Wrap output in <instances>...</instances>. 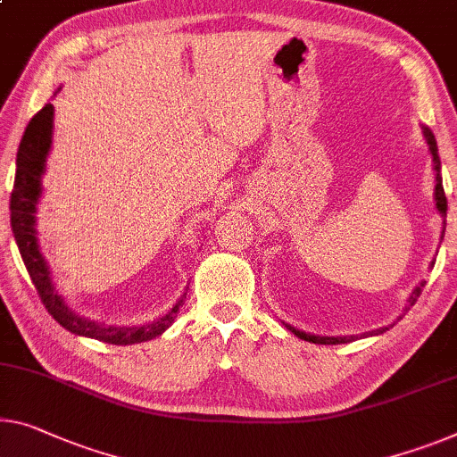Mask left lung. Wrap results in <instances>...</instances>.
<instances>
[{
	"instance_id": "8db88e82",
	"label": "left lung",
	"mask_w": 457,
	"mask_h": 457,
	"mask_svg": "<svg viewBox=\"0 0 457 457\" xmlns=\"http://www.w3.org/2000/svg\"><path fill=\"white\" fill-rule=\"evenodd\" d=\"M425 138H427V145H429L431 155H433V161H435V171H437V175H435V179H437V186H435V200H437V210H439V212L445 214V212H447V198H445L444 184H441V175H439L441 163H439V157H437V143H435V137L431 135L429 129H425ZM433 265H435V263H433ZM423 287H425V284H420V286L415 287V292L411 294V298H409L411 306L415 304L417 298L420 296V292H423ZM286 327L290 328V331H292L294 335L300 337V339L311 341V343H319V345H339V343H349V341L355 339V337H317V335L302 333V331H298V328H294V327H290V325H286ZM384 331H386V328H378V331H371V333L378 335V333H384Z\"/></svg>"
}]
</instances>
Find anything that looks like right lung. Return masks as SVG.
Masks as SVG:
<instances>
[{"label": "right lung", "mask_w": 457, "mask_h": 457, "mask_svg": "<svg viewBox=\"0 0 457 457\" xmlns=\"http://www.w3.org/2000/svg\"><path fill=\"white\" fill-rule=\"evenodd\" d=\"M53 135V104H45V108L38 110L28 122L24 137L20 140L18 157H16V179L10 195V212H12V230L16 237L20 255L24 259L34 287H37L38 298L48 314L59 322L62 328L75 335L91 337V339L112 343V345H132V343L149 341L153 337H159L171 325L178 317L179 306L184 304L181 298L165 317L157 319L151 325L143 327H104L97 322L77 317L65 302L57 294V287L51 282L48 268L42 259L37 243V230H34V212H37V200L40 195V175L45 173V159L51 149Z\"/></svg>", "instance_id": "1"}]
</instances>
